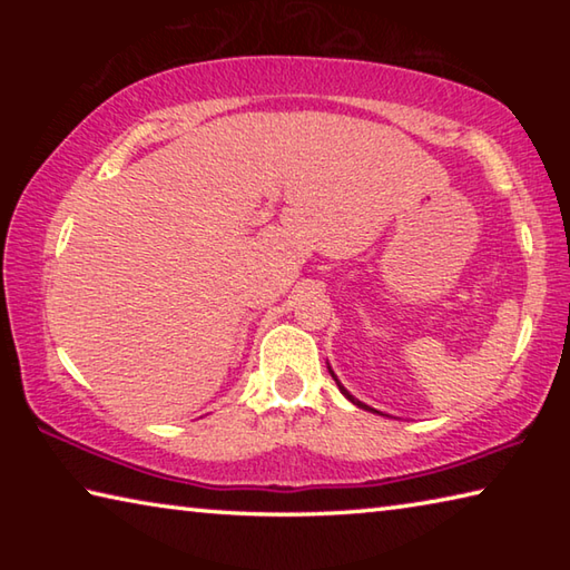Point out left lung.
<instances>
[{
    "label": "left lung",
    "instance_id": "8db88e82",
    "mask_svg": "<svg viewBox=\"0 0 570 570\" xmlns=\"http://www.w3.org/2000/svg\"><path fill=\"white\" fill-rule=\"evenodd\" d=\"M330 374H332V377H334V382H336V387H340V390H342V394H344V397H346V400H350L352 404H356V407H362V410H366V412H377V410H372V407H370V404H364V402H360V400H356V397H352V394H350V392H346V390L342 387V382H340V380H336V374L332 372V366H330ZM377 414H382V412H377Z\"/></svg>",
    "mask_w": 570,
    "mask_h": 570
}]
</instances>
